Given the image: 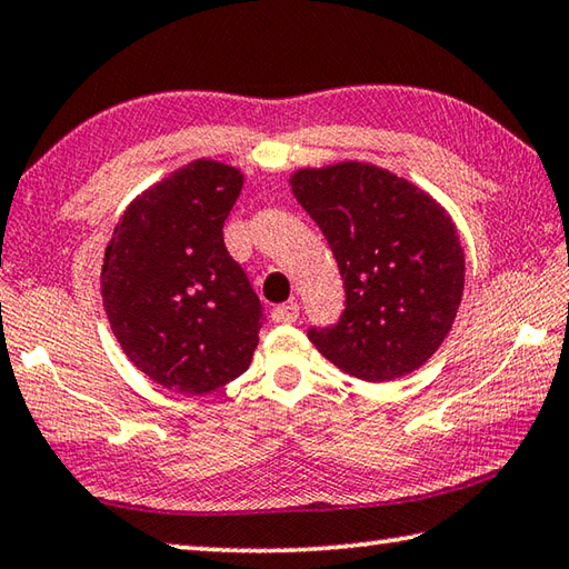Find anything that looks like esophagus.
Returning <instances> with one entry per match:
<instances>
[{
  "label": "esophagus",
  "mask_w": 569,
  "mask_h": 569,
  "mask_svg": "<svg viewBox=\"0 0 569 569\" xmlns=\"http://www.w3.org/2000/svg\"><path fill=\"white\" fill-rule=\"evenodd\" d=\"M298 313H301V308H298V303H283V306H276L273 308V323H293V320L298 318Z\"/></svg>",
  "instance_id": "obj_1"
}]
</instances>
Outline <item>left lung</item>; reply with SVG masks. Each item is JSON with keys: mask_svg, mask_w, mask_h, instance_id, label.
<instances>
[{"mask_svg": "<svg viewBox=\"0 0 569 569\" xmlns=\"http://www.w3.org/2000/svg\"><path fill=\"white\" fill-rule=\"evenodd\" d=\"M346 286L338 326L308 338L343 373L386 383L416 373L448 338L465 288V253L446 206L366 161L291 173Z\"/></svg>", "mask_w": 569, "mask_h": 569, "instance_id": "1", "label": "left lung"}]
</instances>
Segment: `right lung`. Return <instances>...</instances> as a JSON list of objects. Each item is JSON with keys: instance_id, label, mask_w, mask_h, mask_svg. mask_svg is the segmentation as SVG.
I'll use <instances>...</instances> for the list:
<instances>
[{"instance_id": "right-lung-1", "label": "right lung", "mask_w": 569, "mask_h": 569, "mask_svg": "<svg viewBox=\"0 0 569 569\" xmlns=\"http://www.w3.org/2000/svg\"><path fill=\"white\" fill-rule=\"evenodd\" d=\"M241 169L196 159L133 199L101 263L111 333L153 383L206 396L246 373L261 301L223 246Z\"/></svg>"}]
</instances>
